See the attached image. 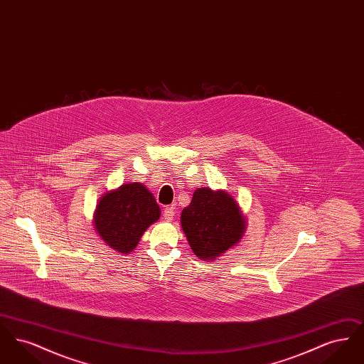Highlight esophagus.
Here are the masks:
<instances>
[{"mask_svg": "<svg viewBox=\"0 0 364 364\" xmlns=\"http://www.w3.org/2000/svg\"><path fill=\"white\" fill-rule=\"evenodd\" d=\"M162 214H164V218H165V221H168V223H171V221H172V220H173V217H174V208H164V211H162Z\"/></svg>", "mask_w": 364, "mask_h": 364, "instance_id": "esophagus-1", "label": "esophagus"}]
</instances>
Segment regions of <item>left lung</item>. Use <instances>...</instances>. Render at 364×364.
<instances>
[{
	"mask_svg": "<svg viewBox=\"0 0 364 364\" xmlns=\"http://www.w3.org/2000/svg\"><path fill=\"white\" fill-rule=\"evenodd\" d=\"M181 226L191 250L200 259H215L240 242L244 218L225 191L199 188L181 213Z\"/></svg>",
	"mask_w": 364,
	"mask_h": 364,
	"instance_id": "obj_1",
	"label": "left lung"
}]
</instances>
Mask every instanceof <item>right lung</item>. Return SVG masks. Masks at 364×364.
I'll use <instances>...</instances> for the list:
<instances>
[{"mask_svg": "<svg viewBox=\"0 0 364 364\" xmlns=\"http://www.w3.org/2000/svg\"><path fill=\"white\" fill-rule=\"evenodd\" d=\"M159 214L153 193L140 183H131L105 193L95 210L94 226L110 248L129 254Z\"/></svg>", "mask_w": 364, "mask_h": 364, "instance_id": "add662e5", "label": "right lung"}]
</instances>
